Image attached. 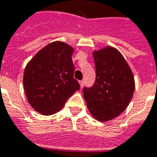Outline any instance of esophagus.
Returning <instances> with one entry per match:
<instances>
[{
    "instance_id": "obj_1",
    "label": "esophagus",
    "mask_w": 157,
    "mask_h": 157,
    "mask_svg": "<svg viewBox=\"0 0 157 157\" xmlns=\"http://www.w3.org/2000/svg\"><path fill=\"white\" fill-rule=\"evenodd\" d=\"M80 86H81V88H82V87L84 86V81H80Z\"/></svg>"
}]
</instances>
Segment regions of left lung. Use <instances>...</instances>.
<instances>
[{"label": "left lung", "mask_w": 157, "mask_h": 157, "mask_svg": "<svg viewBox=\"0 0 157 157\" xmlns=\"http://www.w3.org/2000/svg\"><path fill=\"white\" fill-rule=\"evenodd\" d=\"M96 77L90 88L84 87V99L95 119L109 121L125 110L132 98L135 81L123 55L108 46L93 52Z\"/></svg>", "instance_id": "left-lung-1"}]
</instances>
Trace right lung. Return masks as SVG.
Returning <instances> with one entry per match:
<instances>
[{"instance_id": "obj_1", "label": "right lung", "mask_w": 157, "mask_h": 157, "mask_svg": "<svg viewBox=\"0 0 157 157\" xmlns=\"http://www.w3.org/2000/svg\"><path fill=\"white\" fill-rule=\"evenodd\" d=\"M73 48L52 42L43 48L26 65L24 88L31 107L43 115L57 113L70 96L80 89L74 79Z\"/></svg>"}]
</instances>
